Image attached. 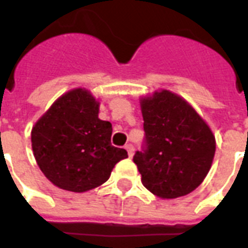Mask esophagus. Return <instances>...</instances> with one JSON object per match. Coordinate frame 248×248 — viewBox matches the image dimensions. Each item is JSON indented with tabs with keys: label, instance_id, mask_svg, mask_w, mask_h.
<instances>
[{
	"label": "esophagus",
	"instance_id": "34e87169",
	"mask_svg": "<svg viewBox=\"0 0 248 248\" xmlns=\"http://www.w3.org/2000/svg\"><path fill=\"white\" fill-rule=\"evenodd\" d=\"M126 151H127L128 155H130V157H132V155H134V151H135V148H134V145H132V144H127V145H126Z\"/></svg>",
	"mask_w": 248,
	"mask_h": 248
}]
</instances>
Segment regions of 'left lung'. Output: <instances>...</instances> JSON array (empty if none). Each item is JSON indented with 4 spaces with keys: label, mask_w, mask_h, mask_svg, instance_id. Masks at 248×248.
Returning a JSON list of instances; mask_svg holds the SVG:
<instances>
[{
    "label": "left lung",
    "mask_w": 248,
    "mask_h": 248,
    "mask_svg": "<svg viewBox=\"0 0 248 248\" xmlns=\"http://www.w3.org/2000/svg\"><path fill=\"white\" fill-rule=\"evenodd\" d=\"M145 144L134 162L155 196L171 200L198 188L211 169L216 141L196 109L169 90L140 99Z\"/></svg>",
    "instance_id": "8db88e82"
}]
</instances>
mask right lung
Returning <instances> with one entry per match:
<instances>
[{"label":"right lung","mask_w":248,"mask_h":248,"mask_svg":"<svg viewBox=\"0 0 248 248\" xmlns=\"http://www.w3.org/2000/svg\"><path fill=\"white\" fill-rule=\"evenodd\" d=\"M100 103L89 90L73 89L46 110L32 128L37 165L58 188L83 193L104 184L127 152L110 143L112 124L99 118Z\"/></svg>","instance_id":"obj_1"}]
</instances>
